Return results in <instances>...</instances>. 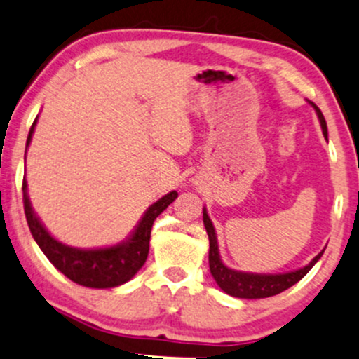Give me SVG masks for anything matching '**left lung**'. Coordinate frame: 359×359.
I'll return each instance as SVG.
<instances>
[{
    "label": "left lung",
    "mask_w": 359,
    "mask_h": 359,
    "mask_svg": "<svg viewBox=\"0 0 359 359\" xmlns=\"http://www.w3.org/2000/svg\"><path fill=\"white\" fill-rule=\"evenodd\" d=\"M314 106L317 118H319L320 126H323V133L325 140H327V126H325V119L320 113V109L317 108L314 102H311ZM203 219L205 231L209 236V270L211 275L216 280V283L228 295L238 299H265L271 297V295H277L280 292L287 290L292 285L299 282L300 278H304L309 273V270L316 265L317 259L323 257L324 250L317 255L316 258H312V262L304 269L288 271V273H278V275H265V273H245V271L231 270L221 262L219 257V248H217V238L216 231H214V226L211 219H209L205 209L203 211Z\"/></svg>",
    "instance_id": "8db88e82"
}]
</instances>
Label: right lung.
<instances>
[{
  "instance_id": "1",
  "label": "right lung",
  "mask_w": 359,
  "mask_h": 359,
  "mask_svg": "<svg viewBox=\"0 0 359 359\" xmlns=\"http://www.w3.org/2000/svg\"><path fill=\"white\" fill-rule=\"evenodd\" d=\"M36 119L30 128V133L27 138V147L30 145L32 137H34ZM23 208L25 216H27L28 228H30L32 236L43 251L45 257L50 259V263L57 270L62 271L72 282L79 285L90 288H113L123 285L128 280L135 277V273L142 269L143 263L147 262L148 250H150V234L154 221L177 199L175 191L168 192L162 199L156 201L147 209L143 214L142 221L138 222L137 229L126 241L118 243L108 248L97 250H81L72 248V246L64 245L57 241L39 217L35 216L32 209L30 199L27 192V180L23 179Z\"/></svg>"
}]
</instances>
